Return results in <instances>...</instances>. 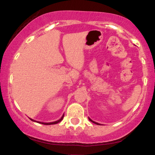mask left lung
<instances>
[{
    "label": "left lung",
    "instance_id": "1",
    "mask_svg": "<svg viewBox=\"0 0 155 155\" xmlns=\"http://www.w3.org/2000/svg\"><path fill=\"white\" fill-rule=\"evenodd\" d=\"M88 120H89L90 121H91V122H92V123H94V124H97V125H98L99 124H97V123H96V122H94V121H93V120H91V119H90V118H88Z\"/></svg>",
    "mask_w": 155,
    "mask_h": 155
}]
</instances>
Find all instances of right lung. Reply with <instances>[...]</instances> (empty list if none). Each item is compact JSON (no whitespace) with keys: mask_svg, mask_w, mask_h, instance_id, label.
<instances>
[{"mask_svg":"<svg viewBox=\"0 0 155 155\" xmlns=\"http://www.w3.org/2000/svg\"><path fill=\"white\" fill-rule=\"evenodd\" d=\"M64 114L62 116V117H61V119L58 120H57V121H55V122H52V123H41V122H37V123H39V124H45V125H52V124H58V123H60L61 120H62L63 118H64ZM30 120H32V121H35V122H36L35 120H31V119H30Z\"/></svg>","mask_w":155,"mask_h":155,"instance_id":"right-lung-1","label":"right lung"}]
</instances>
